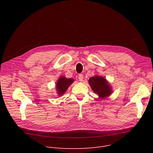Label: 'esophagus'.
I'll return each instance as SVG.
<instances>
[{"mask_svg":"<svg viewBox=\"0 0 153 153\" xmlns=\"http://www.w3.org/2000/svg\"><path fill=\"white\" fill-rule=\"evenodd\" d=\"M83 76L82 74H80L79 75V81L82 82V81H83Z\"/></svg>","mask_w":153,"mask_h":153,"instance_id":"34e87169","label":"esophagus"}]
</instances>
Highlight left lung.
<instances>
[{
    "instance_id": "8db88e82",
    "label": "left lung",
    "mask_w": 153,
    "mask_h": 153,
    "mask_svg": "<svg viewBox=\"0 0 153 153\" xmlns=\"http://www.w3.org/2000/svg\"><path fill=\"white\" fill-rule=\"evenodd\" d=\"M88 83L93 92L96 93L99 98L103 99L110 96L113 93L112 86L103 77L95 75L88 80Z\"/></svg>"
}]
</instances>
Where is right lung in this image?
<instances>
[{
    "label": "right lung",
    "instance_id": "obj_1",
    "mask_svg": "<svg viewBox=\"0 0 153 153\" xmlns=\"http://www.w3.org/2000/svg\"><path fill=\"white\" fill-rule=\"evenodd\" d=\"M74 81V79H68L65 76L60 77L56 84V90L57 96L59 97L63 96Z\"/></svg>",
    "mask_w": 153,
    "mask_h": 153
}]
</instances>
